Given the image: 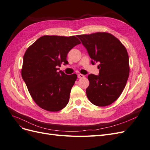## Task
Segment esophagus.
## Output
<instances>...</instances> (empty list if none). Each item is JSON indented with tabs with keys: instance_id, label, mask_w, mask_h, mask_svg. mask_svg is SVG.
<instances>
[{
	"instance_id": "1",
	"label": "esophagus",
	"mask_w": 150,
	"mask_h": 150,
	"mask_svg": "<svg viewBox=\"0 0 150 150\" xmlns=\"http://www.w3.org/2000/svg\"><path fill=\"white\" fill-rule=\"evenodd\" d=\"M84 77V75H83V74H79L78 75V78H79V79L83 78Z\"/></svg>"
}]
</instances>
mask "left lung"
I'll list each match as a JSON object with an SVG mask.
<instances>
[{"instance_id": "1", "label": "left lung", "mask_w": 150, "mask_h": 150, "mask_svg": "<svg viewBox=\"0 0 150 150\" xmlns=\"http://www.w3.org/2000/svg\"><path fill=\"white\" fill-rule=\"evenodd\" d=\"M86 48L92 64L98 62L99 76L89 74L86 89L91 103L106 106L120 96L125 88L129 72V56L120 40L108 33H96L77 36Z\"/></svg>"}]
</instances>
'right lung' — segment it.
<instances>
[{
  "mask_svg": "<svg viewBox=\"0 0 150 150\" xmlns=\"http://www.w3.org/2000/svg\"><path fill=\"white\" fill-rule=\"evenodd\" d=\"M81 44L75 36L43 35L26 50L21 74L34 102L43 110L56 112L69 102L77 75L58 72V66L67 64V55Z\"/></svg>",
  "mask_w": 150,
  "mask_h": 150,
  "instance_id": "obj_1",
  "label": "right lung"
}]
</instances>
